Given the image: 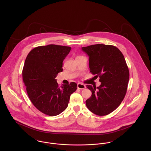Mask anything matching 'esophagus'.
I'll use <instances>...</instances> for the list:
<instances>
[{"label": "esophagus", "mask_w": 151, "mask_h": 151, "mask_svg": "<svg viewBox=\"0 0 151 151\" xmlns=\"http://www.w3.org/2000/svg\"><path fill=\"white\" fill-rule=\"evenodd\" d=\"M77 88L80 89H85L86 88V86L85 85H84L83 84H81V83H78L77 84Z\"/></svg>", "instance_id": "esophagus-1"}]
</instances>
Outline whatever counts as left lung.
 <instances>
[{"mask_svg":"<svg viewBox=\"0 0 151 151\" xmlns=\"http://www.w3.org/2000/svg\"><path fill=\"white\" fill-rule=\"evenodd\" d=\"M89 56L90 72L99 77L98 86L87 85L92 92L87 108L98 116H105L119 107L126 94L129 70L124 57L116 46L104 44L83 47Z\"/></svg>","mask_w":151,"mask_h":151,"instance_id":"left-lung-1","label":"left lung"}]
</instances>
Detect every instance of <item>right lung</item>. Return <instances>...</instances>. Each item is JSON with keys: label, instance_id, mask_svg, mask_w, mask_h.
I'll list each match as a JSON object with an SVG mask.
<instances>
[{"label": "right lung", "instance_id": "obj_1", "mask_svg": "<svg viewBox=\"0 0 151 151\" xmlns=\"http://www.w3.org/2000/svg\"><path fill=\"white\" fill-rule=\"evenodd\" d=\"M71 47L57 45L38 46L27 55L22 79L28 96L35 107L46 115L55 116L67 108L76 83L59 86L56 77L63 71V62Z\"/></svg>", "mask_w": 151, "mask_h": 151}]
</instances>
